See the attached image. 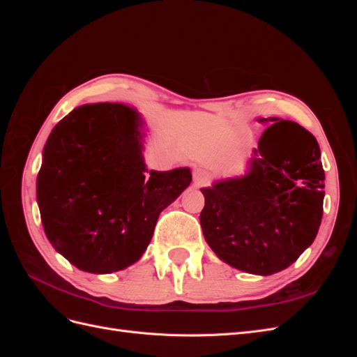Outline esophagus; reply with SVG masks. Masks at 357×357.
I'll list each match as a JSON object with an SVG mask.
<instances>
[{
	"label": "esophagus",
	"mask_w": 357,
	"mask_h": 357,
	"mask_svg": "<svg viewBox=\"0 0 357 357\" xmlns=\"http://www.w3.org/2000/svg\"><path fill=\"white\" fill-rule=\"evenodd\" d=\"M210 181V174L202 168H197L193 171V185L195 186H204Z\"/></svg>",
	"instance_id": "1"
}]
</instances>
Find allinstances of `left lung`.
I'll list each match as a JSON object with an SVG mask.
<instances>
[{
	"instance_id": "obj_1",
	"label": "left lung",
	"mask_w": 357,
	"mask_h": 357,
	"mask_svg": "<svg viewBox=\"0 0 357 357\" xmlns=\"http://www.w3.org/2000/svg\"><path fill=\"white\" fill-rule=\"evenodd\" d=\"M264 121V119H262ZM245 177L204 188L205 241L240 271H283L314 241L323 215L325 171L316 138L296 122L269 117Z\"/></svg>"
}]
</instances>
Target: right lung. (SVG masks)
<instances>
[{
	"label": "right lung",
	"mask_w": 357,
	"mask_h": 357,
	"mask_svg": "<svg viewBox=\"0 0 357 357\" xmlns=\"http://www.w3.org/2000/svg\"><path fill=\"white\" fill-rule=\"evenodd\" d=\"M139 116L119 102L82 105L53 128L37 176L47 240L75 268L110 274L137 262L189 168L147 172Z\"/></svg>",
	"instance_id": "right-lung-1"
}]
</instances>
